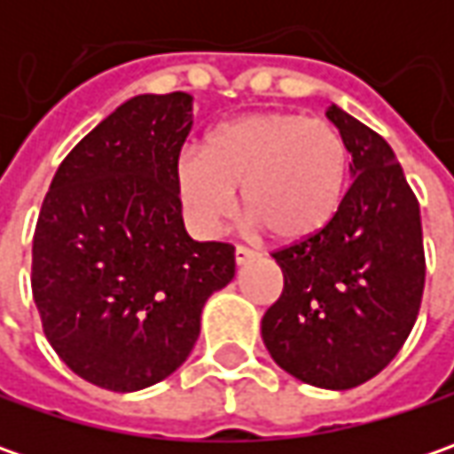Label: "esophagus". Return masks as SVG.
<instances>
[{
    "label": "esophagus",
    "mask_w": 454,
    "mask_h": 454,
    "mask_svg": "<svg viewBox=\"0 0 454 454\" xmlns=\"http://www.w3.org/2000/svg\"><path fill=\"white\" fill-rule=\"evenodd\" d=\"M250 260H254V253L250 247H245V245H237L235 247V262L237 265H247Z\"/></svg>",
    "instance_id": "34e87169"
}]
</instances>
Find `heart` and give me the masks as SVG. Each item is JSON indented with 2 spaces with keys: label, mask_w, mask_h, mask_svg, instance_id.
<instances>
[{
  "label": "heart",
  "mask_w": 454,
  "mask_h": 454,
  "mask_svg": "<svg viewBox=\"0 0 454 454\" xmlns=\"http://www.w3.org/2000/svg\"><path fill=\"white\" fill-rule=\"evenodd\" d=\"M348 146L325 118L268 111L222 123L200 151L176 161V189L201 232L242 207L278 242L321 235L339 215L348 184Z\"/></svg>",
  "instance_id": "b5f03b06"
}]
</instances>
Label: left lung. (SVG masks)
I'll list each match as a JSON object with an SVG mask.
<instances>
[{"label":"left lung","mask_w":454,"mask_h":454,"mask_svg":"<svg viewBox=\"0 0 454 454\" xmlns=\"http://www.w3.org/2000/svg\"><path fill=\"white\" fill-rule=\"evenodd\" d=\"M325 115L351 151L354 182L321 235L272 253L283 293L262 316V340L295 379L351 389L404 346L427 265L419 201L392 146L336 106Z\"/></svg>","instance_id":"1"}]
</instances>
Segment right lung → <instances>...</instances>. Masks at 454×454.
<instances>
[{"mask_svg": "<svg viewBox=\"0 0 454 454\" xmlns=\"http://www.w3.org/2000/svg\"><path fill=\"white\" fill-rule=\"evenodd\" d=\"M192 96H136L65 156L32 239V295L55 354L85 381L138 392L174 374L201 308L235 278L230 242L186 235L176 161Z\"/></svg>", "mask_w": 454, "mask_h": 454, "instance_id": "right-lung-1", "label": "right lung"}]
</instances>
